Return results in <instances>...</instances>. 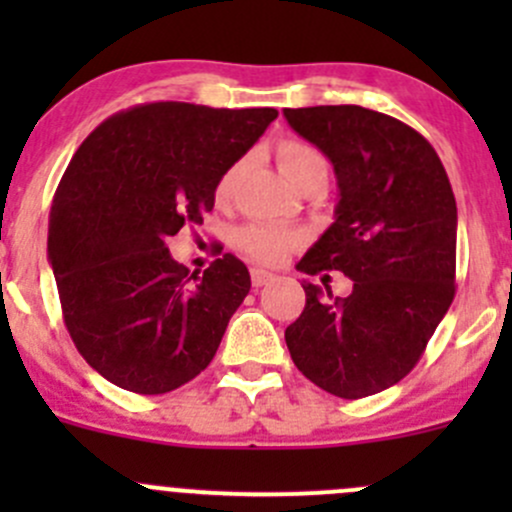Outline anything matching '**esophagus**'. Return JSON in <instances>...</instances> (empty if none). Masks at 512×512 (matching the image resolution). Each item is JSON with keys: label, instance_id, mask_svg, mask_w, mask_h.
I'll list each match as a JSON object with an SVG mask.
<instances>
[{"label": "esophagus", "instance_id": "esophagus-1", "mask_svg": "<svg viewBox=\"0 0 512 512\" xmlns=\"http://www.w3.org/2000/svg\"><path fill=\"white\" fill-rule=\"evenodd\" d=\"M250 280H252V287H265V285H270L272 280H275V275H272V272H267V270H252L250 272Z\"/></svg>", "mask_w": 512, "mask_h": 512}]
</instances>
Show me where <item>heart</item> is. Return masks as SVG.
<instances>
[{"instance_id": "b5f03b06", "label": "heart", "mask_w": 512, "mask_h": 512, "mask_svg": "<svg viewBox=\"0 0 512 512\" xmlns=\"http://www.w3.org/2000/svg\"><path fill=\"white\" fill-rule=\"evenodd\" d=\"M275 153L280 173L285 175V180L292 188H299V185L309 183L314 178H327V160H324L317 148L309 146V143L285 138V141L277 143ZM237 175H240V163L225 170V175L218 183L220 200L230 198L232 188L237 183ZM299 242H302L299 232L282 230V227L272 225H250L237 235L240 250L255 262H262V265H280V262H285V257Z\"/></svg>"}]
</instances>
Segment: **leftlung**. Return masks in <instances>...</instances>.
<instances>
[{"mask_svg":"<svg viewBox=\"0 0 512 512\" xmlns=\"http://www.w3.org/2000/svg\"><path fill=\"white\" fill-rule=\"evenodd\" d=\"M337 175L334 223L297 265L339 270L349 297L304 282L302 314L285 329L294 366L339 399L399 384L421 359L456 294L458 210L446 168L406 123L361 106L285 108Z\"/></svg>","mask_w":512,"mask_h":512,"instance_id":"1","label":"left lung"}]
</instances>
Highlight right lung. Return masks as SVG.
<instances>
[{
    "label": "right lung",
    "instance_id": "1",
    "mask_svg": "<svg viewBox=\"0 0 512 512\" xmlns=\"http://www.w3.org/2000/svg\"><path fill=\"white\" fill-rule=\"evenodd\" d=\"M275 118L143 103L106 118L71 158L51 203L49 262L66 329L103 379L153 396L213 361L250 272L227 252L188 275L165 237L203 223L225 170Z\"/></svg>",
    "mask_w": 512,
    "mask_h": 512
}]
</instances>
